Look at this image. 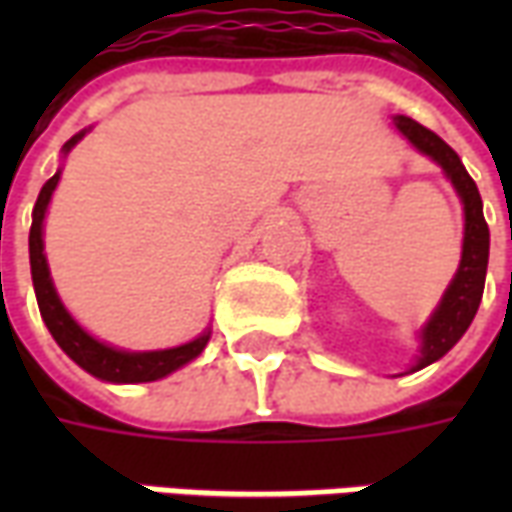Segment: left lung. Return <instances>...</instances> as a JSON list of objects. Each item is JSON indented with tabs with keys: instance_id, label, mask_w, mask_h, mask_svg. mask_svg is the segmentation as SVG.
I'll return each mask as SVG.
<instances>
[{
	"instance_id": "left-lung-1",
	"label": "left lung",
	"mask_w": 512,
	"mask_h": 512,
	"mask_svg": "<svg viewBox=\"0 0 512 512\" xmlns=\"http://www.w3.org/2000/svg\"><path fill=\"white\" fill-rule=\"evenodd\" d=\"M395 126L408 136V142L417 147V150H422L433 161H439L441 169L447 172V178L452 180V186L461 194L463 213H466L461 268H458L452 285L444 293L439 310L433 312L428 326L422 329V356H419L417 367H414V370H422L425 365H430V362H436V359L447 354L452 345L461 340L463 332L469 329V323L474 321L480 299H483L491 235H488V224H485L483 200H480L477 183L466 172L458 153L439 134H433L430 128L419 126L417 120H411V117H395Z\"/></svg>"
}]
</instances>
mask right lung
<instances>
[{
    "label": "right lung",
    "mask_w": 512,
    "mask_h": 512,
    "mask_svg": "<svg viewBox=\"0 0 512 512\" xmlns=\"http://www.w3.org/2000/svg\"><path fill=\"white\" fill-rule=\"evenodd\" d=\"M82 139V134L73 136L71 142L65 145V150H71L76 142ZM60 180V172L43 183V189L35 202L32 211V227H29V266H32V285H35V296H38V307L43 321L49 326L51 337L57 340L65 354L71 356L73 362L84 367L87 373H93L95 378L104 381H115V384H139V381H156V378L169 376L172 370H178L186 362H191L194 356L202 354V348L208 343L211 332H205L197 337L194 343L178 345V348H167V351H145V354H128V351H117L109 345L98 343L90 334L84 332L79 323L73 321L68 310L62 307L57 290L51 285L49 266H46V255H43V216L49 208L51 191Z\"/></svg>",
    "instance_id": "obj_1"
}]
</instances>
